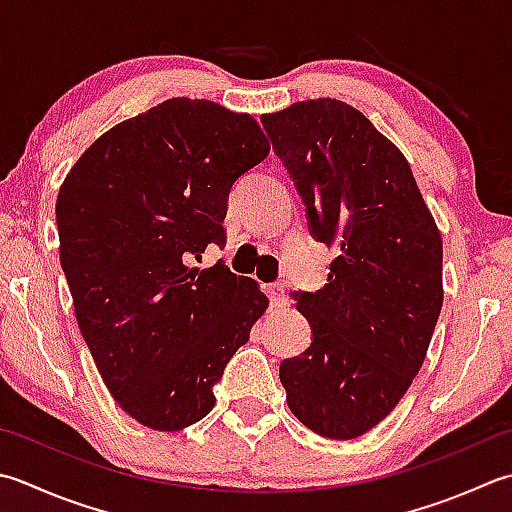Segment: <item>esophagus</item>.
Wrapping results in <instances>:
<instances>
[{
	"instance_id": "esophagus-1",
	"label": "esophagus",
	"mask_w": 512,
	"mask_h": 512,
	"mask_svg": "<svg viewBox=\"0 0 512 512\" xmlns=\"http://www.w3.org/2000/svg\"><path fill=\"white\" fill-rule=\"evenodd\" d=\"M266 293H268V299H270V306H275V308L288 306V295H286V286L284 284H279V282L270 284L266 288Z\"/></svg>"
}]
</instances>
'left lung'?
I'll list each match as a JSON object with an SVG mask.
<instances>
[{
	"instance_id": "obj_1",
	"label": "left lung",
	"mask_w": 512,
	"mask_h": 512,
	"mask_svg": "<svg viewBox=\"0 0 512 512\" xmlns=\"http://www.w3.org/2000/svg\"><path fill=\"white\" fill-rule=\"evenodd\" d=\"M317 242L337 248L328 282L295 293L313 342L284 359L293 415L328 439L368 433L424 364L439 310L442 235L413 170L390 139L339 99L262 117Z\"/></svg>"
}]
</instances>
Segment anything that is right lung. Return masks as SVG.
I'll use <instances>...</instances> for the list:
<instances>
[{
    "instance_id": "right-lung-1",
    "label": "right lung",
    "mask_w": 512,
    "mask_h": 512,
    "mask_svg": "<svg viewBox=\"0 0 512 512\" xmlns=\"http://www.w3.org/2000/svg\"><path fill=\"white\" fill-rule=\"evenodd\" d=\"M253 117L173 97L93 142L59 188V262L79 330L122 410L182 430L215 406L213 386L268 297L224 264L228 193L268 157Z\"/></svg>"
}]
</instances>
